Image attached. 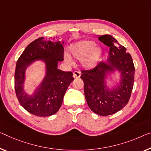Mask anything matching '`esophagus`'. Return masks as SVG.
<instances>
[{
  "label": "esophagus",
  "instance_id": "34e87169",
  "mask_svg": "<svg viewBox=\"0 0 151 151\" xmlns=\"http://www.w3.org/2000/svg\"><path fill=\"white\" fill-rule=\"evenodd\" d=\"M80 76H81V73L80 71H75L73 73V76L74 78H79L80 77Z\"/></svg>",
  "mask_w": 151,
  "mask_h": 151
}]
</instances>
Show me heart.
<instances>
[{"mask_svg":"<svg viewBox=\"0 0 151 151\" xmlns=\"http://www.w3.org/2000/svg\"><path fill=\"white\" fill-rule=\"evenodd\" d=\"M71 55L78 60L82 59V65L86 69H92L96 66L103 54V48L96 45V42L91 40H83L72 44L69 47ZM65 60L69 63L73 61L69 56Z\"/></svg>","mask_w":151,"mask_h":151,"instance_id":"obj_1","label":"heart"}]
</instances>
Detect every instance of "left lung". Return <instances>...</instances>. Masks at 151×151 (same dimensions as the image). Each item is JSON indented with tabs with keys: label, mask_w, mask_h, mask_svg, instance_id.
I'll return each instance as SVG.
<instances>
[{
	"label": "left lung",
	"mask_w": 151,
	"mask_h": 151,
	"mask_svg": "<svg viewBox=\"0 0 151 151\" xmlns=\"http://www.w3.org/2000/svg\"><path fill=\"white\" fill-rule=\"evenodd\" d=\"M99 40L109 46L108 57L94 69L82 71L81 79L84 84V94L88 105L94 113L101 116L114 114L128 103L134 81L135 68L131 55L126 48L110 35L99 36ZM117 72L119 82L111 88L107 78Z\"/></svg>",
	"instance_id": "obj_1"
}]
</instances>
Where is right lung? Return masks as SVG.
Listing matches in <instances>:
<instances>
[{"label":"right lung","mask_w":151,"mask_h":151,"mask_svg":"<svg viewBox=\"0 0 151 151\" xmlns=\"http://www.w3.org/2000/svg\"><path fill=\"white\" fill-rule=\"evenodd\" d=\"M64 42H52L44 37L32 42L25 48L16 63L15 89L20 105L29 113L38 117H48L56 113L61 107L64 95L74 80L71 71L57 68L63 61ZM36 61L45 64L43 81L32 95L24 90L25 71Z\"/></svg>","instance_id":"add662e5"}]
</instances>
